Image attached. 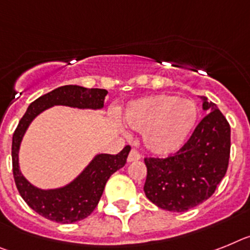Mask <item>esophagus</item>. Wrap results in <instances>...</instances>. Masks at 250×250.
<instances>
[{
  "mask_svg": "<svg viewBox=\"0 0 250 250\" xmlns=\"http://www.w3.org/2000/svg\"><path fill=\"white\" fill-rule=\"evenodd\" d=\"M141 158V153L137 151V149H131V152H129V155H128V158L127 161L128 162H133V161H138Z\"/></svg>",
  "mask_w": 250,
  "mask_h": 250,
  "instance_id": "1",
  "label": "esophagus"
}]
</instances>
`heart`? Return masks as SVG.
Returning <instances> with one entry per match:
<instances>
[{
  "instance_id": "heart-1",
  "label": "heart",
  "mask_w": 250,
  "mask_h": 250,
  "mask_svg": "<svg viewBox=\"0 0 250 250\" xmlns=\"http://www.w3.org/2000/svg\"><path fill=\"white\" fill-rule=\"evenodd\" d=\"M199 118L195 102L175 95H151L132 102L125 123L143 132L145 146L157 155H168L184 146Z\"/></svg>"
}]
</instances>
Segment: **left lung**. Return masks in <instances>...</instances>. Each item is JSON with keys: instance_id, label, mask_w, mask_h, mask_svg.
<instances>
[{"instance_id": "1", "label": "left lung", "mask_w": 250, "mask_h": 250, "mask_svg": "<svg viewBox=\"0 0 250 250\" xmlns=\"http://www.w3.org/2000/svg\"><path fill=\"white\" fill-rule=\"evenodd\" d=\"M203 99L208 114L186 143L165 158L145 157V194L161 209L182 212L208 200L225 176L230 157V125L216 104Z\"/></svg>"}]
</instances>
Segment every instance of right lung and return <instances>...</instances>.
<instances>
[{"label": "right lung", "mask_w": 250, "mask_h": 250, "mask_svg": "<svg viewBox=\"0 0 250 250\" xmlns=\"http://www.w3.org/2000/svg\"><path fill=\"white\" fill-rule=\"evenodd\" d=\"M107 93L105 89H88L79 85L59 86L32 102L19 122L12 136V172L20 195L39 215L62 224L75 223L90 215L101 200L110 175L127 162L131 147L125 146L117 155L95 156L85 170L65 188L40 190L32 186L19 168V148L26 129L35 117L53 105L99 109L104 105Z\"/></svg>", "instance_id": "obj_1"}]
</instances>
